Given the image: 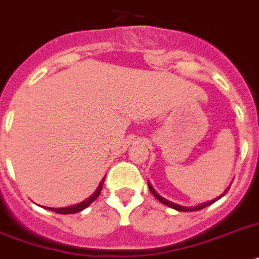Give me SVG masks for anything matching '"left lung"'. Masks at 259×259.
<instances>
[{"label":"left lung","instance_id":"1","mask_svg":"<svg viewBox=\"0 0 259 259\" xmlns=\"http://www.w3.org/2000/svg\"><path fill=\"white\" fill-rule=\"evenodd\" d=\"M147 184H149L150 192L153 193L154 196H155L156 199L159 200L160 203L164 204V205H167V207L172 208V209L179 210V212H193V210H200V209H203V208L208 207V205H210V204H213L214 201H217V200H219V199H221V197H223L224 195H225V193H227V191L229 190V187H228L227 190L224 191V193H221L220 196H217L216 199H213V200H209V201H207V203L197 204V205H193V207H184V205H179V204H175V203H172V201H170V200H167V199H164V197H162V196H160V195H159V193H158V192H156L155 190H154L153 186H151V184H150V182H147Z\"/></svg>","mask_w":259,"mask_h":259}]
</instances>
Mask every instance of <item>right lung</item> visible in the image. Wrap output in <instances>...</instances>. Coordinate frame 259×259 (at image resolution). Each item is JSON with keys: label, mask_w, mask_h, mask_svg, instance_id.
Returning <instances> with one entry per match:
<instances>
[{"label": "right lung", "mask_w": 259, "mask_h": 259, "mask_svg": "<svg viewBox=\"0 0 259 259\" xmlns=\"http://www.w3.org/2000/svg\"><path fill=\"white\" fill-rule=\"evenodd\" d=\"M104 180H105V178H103V180L100 182L99 187H97V190L95 191V192H93L92 195L88 197V199H85L84 201H81V203L73 204V205H69V207H64V208H51V207H43V208H45V209L52 210V212H56V213H60V214H72V213H77V212H81L82 209H85L88 205H91V204H92L93 201L97 199V197H99L100 192H101V188H103Z\"/></svg>", "instance_id": "right-lung-1"}]
</instances>
